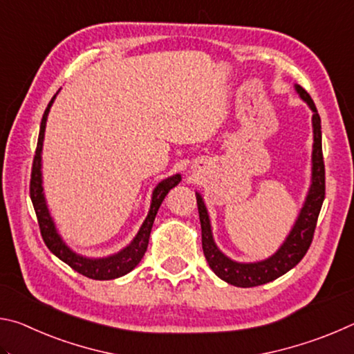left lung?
Here are the masks:
<instances>
[{"label":"left lung","instance_id":"8db88e82","mask_svg":"<svg viewBox=\"0 0 354 354\" xmlns=\"http://www.w3.org/2000/svg\"><path fill=\"white\" fill-rule=\"evenodd\" d=\"M295 91L299 97L308 103L313 115V129H314V145H313V178H310V187L308 192L306 201L298 214L292 231L286 237L284 243L281 245L277 253L272 254L268 259L259 262H236L225 256L214 242L211 220H209L207 209L205 206L201 195L196 192V205H198L200 223H201V242L203 251H205L206 261L212 272L220 279L226 281L227 284L237 287H254L267 284L270 281L283 277L303 259L304 254L313 243L317 218H319L320 209L325 200V162H323L322 153V124L320 115L317 112L313 98L304 91L301 86H297Z\"/></svg>","mask_w":354,"mask_h":354}]
</instances>
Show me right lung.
Wrapping results in <instances>:
<instances>
[{
	"instance_id": "obj_1",
	"label": "right lung",
	"mask_w": 354,
	"mask_h": 354,
	"mask_svg": "<svg viewBox=\"0 0 354 354\" xmlns=\"http://www.w3.org/2000/svg\"><path fill=\"white\" fill-rule=\"evenodd\" d=\"M56 95L51 98L50 103H48L44 117H41L37 148H35V156L32 162L31 184H29V194H31L34 211H35V215H37L40 234L44 237V242L48 247V250H50L55 256H57L59 259L67 263V266L73 268L75 272L81 273L84 277L91 279H98V281L120 278L123 277V274L129 273L133 268H136L137 263L142 261V257L145 254L147 247H148L149 232H151L156 214H158L159 207L162 205L165 195L169 194L170 189L175 187V185H178L179 181H181V175H173L156 185L151 196V206H149L147 218L142 223L139 232H137L136 237L131 241L128 247H124L123 250H120L118 253L111 254L107 257H87V256L76 254L75 251L70 250L68 245L62 241V237L59 236L55 221H53L50 211H48L45 194H44V185H41V148H44L46 118H48V113H50L53 103H55Z\"/></svg>"
}]
</instances>
